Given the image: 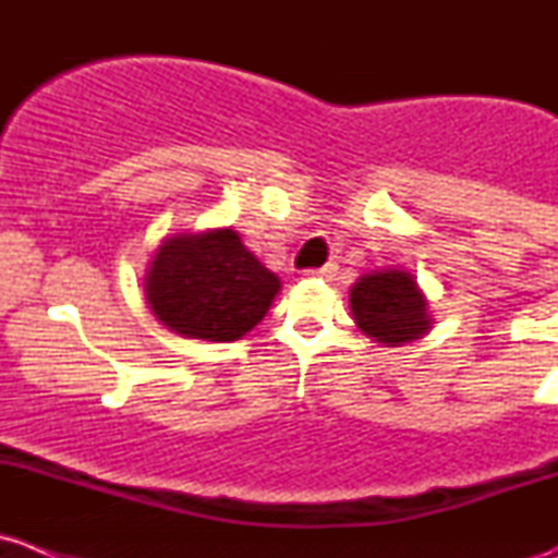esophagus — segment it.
<instances>
[{"instance_id":"34e87169","label":"esophagus","mask_w":558,"mask_h":558,"mask_svg":"<svg viewBox=\"0 0 558 558\" xmlns=\"http://www.w3.org/2000/svg\"><path fill=\"white\" fill-rule=\"evenodd\" d=\"M307 275L311 278H320V280H331L337 275V267L335 264H326V267H315V269H307Z\"/></svg>"}]
</instances>
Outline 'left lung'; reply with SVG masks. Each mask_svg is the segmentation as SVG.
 Listing matches in <instances>:
<instances>
[{
	"label": "left lung",
	"mask_w": 558,
	"mask_h": 558,
	"mask_svg": "<svg viewBox=\"0 0 558 558\" xmlns=\"http://www.w3.org/2000/svg\"><path fill=\"white\" fill-rule=\"evenodd\" d=\"M351 311L359 329L384 345L418 340L432 329L426 302L413 275L384 269L359 278L351 289Z\"/></svg>",
	"instance_id": "8db88e82"
}]
</instances>
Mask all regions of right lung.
I'll list each match as a JSON object with an SVG mask.
<instances>
[{"label": "right lung", "mask_w": 558, "mask_h": 558, "mask_svg": "<svg viewBox=\"0 0 558 558\" xmlns=\"http://www.w3.org/2000/svg\"><path fill=\"white\" fill-rule=\"evenodd\" d=\"M280 280L232 229L165 240L145 278L156 318L194 340H240L264 318Z\"/></svg>", "instance_id": "obj_1"}]
</instances>
